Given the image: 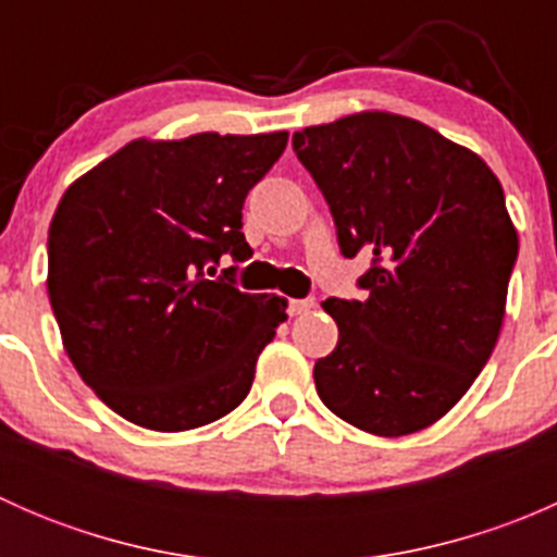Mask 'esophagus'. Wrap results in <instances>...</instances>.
I'll return each instance as SVG.
<instances>
[{
	"label": "esophagus",
	"instance_id": "obj_1",
	"mask_svg": "<svg viewBox=\"0 0 557 557\" xmlns=\"http://www.w3.org/2000/svg\"><path fill=\"white\" fill-rule=\"evenodd\" d=\"M314 310V299H290L288 312L290 314H307Z\"/></svg>",
	"mask_w": 557,
	"mask_h": 557
}]
</instances>
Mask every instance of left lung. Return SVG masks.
<instances>
[{
    "instance_id": "left-lung-1",
    "label": "left lung",
    "mask_w": 557,
    "mask_h": 557,
    "mask_svg": "<svg viewBox=\"0 0 557 557\" xmlns=\"http://www.w3.org/2000/svg\"><path fill=\"white\" fill-rule=\"evenodd\" d=\"M342 256L369 250L363 301L325 299L339 325L314 363L318 396L374 436L429 429L491 358L518 232L491 166L414 117L356 112L294 134Z\"/></svg>"
}]
</instances>
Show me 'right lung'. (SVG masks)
Wrapping results in <instances>:
<instances>
[{
    "label": "right lung",
    "instance_id": "obj_1",
    "mask_svg": "<svg viewBox=\"0 0 557 557\" xmlns=\"http://www.w3.org/2000/svg\"><path fill=\"white\" fill-rule=\"evenodd\" d=\"M288 132L132 139L66 188L48 232V296L83 383L150 431L237 409L288 320L283 296L243 294L205 267L252 256L245 196Z\"/></svg>",
    "mask_w": 557,
    "mask_h": 557
}]
</instances>
